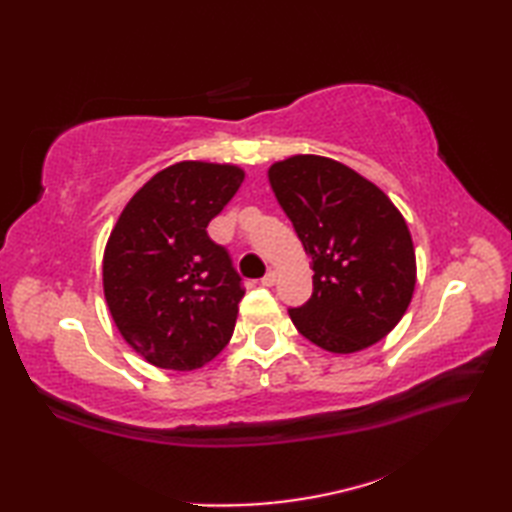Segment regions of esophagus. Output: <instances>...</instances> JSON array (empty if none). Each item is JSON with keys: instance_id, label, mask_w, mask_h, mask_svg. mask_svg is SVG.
<instances>
[{"instance_id": "obj_1", "label": "esophagus", "mask_w": 512, "mask_h": 512, "mask_svg": "<svg viewBox=\"0 0 512 512\" xmlns=\"http://www.w3.org/2000/svg\"><path fill=\"white\" fill-rule=\"evenodd\" d=\"M277 279H279V275L275 273V270H270V273H266V275H264V279H262V286H266V288L275 286V284H277Z\"/></svg>"}]
</instances>
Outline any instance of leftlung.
Masks as SVG:
<instances>
[{
  "mask_svg": "<svg viewBox=\"0 0 512 512\" xmlns=\"http://www.w3.org/2000/svg\"><path fill=\"white\" fill-rule=\"evenodd\" d=\"M268 180L312 259V297L290 310L295 328L332 354L385 339L416 288V250L394 202L325 156L279 160Z\"/></svg>",
  "mask_w": 512,
  "mask_h": 512,
  "instance_id": "1",
  "label": "left lung"
}]
</instances>
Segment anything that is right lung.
Masks as SVG:
<instances>
[{"label":"right lung","mask_w":512,"mask_h":512,"mask_svg":"<svg viewBox=\"0 0 512 512\" xmlns=\"http://www.w3.org/2000/svg\"><path fill=\"white\" fill-rule=\"evenodd\" d=\"M244 176L226 162L182 160L118 215L103 253L105 301L123 339L154 367L191 372L231 341L244 288L206 226Z\"/></svg>","instance_id":"add662e5"}]
</instances>
